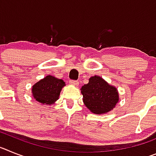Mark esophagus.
<instances>
[{"label":"esophagus","mask_w":156,"mask_h":156,"mask_svg":"<svg viewBox=\"0 0 156 156\" xmlns=\"http://www.w3.org/2000/svg\"><path fill=\"white\" fill-rule=\"evenodd\" d=\"M69 83L71 85H73V86H78L79 85V82L76 80H70Z\"/></svg>","instance_id":"esophagus-1"}]
</instances>
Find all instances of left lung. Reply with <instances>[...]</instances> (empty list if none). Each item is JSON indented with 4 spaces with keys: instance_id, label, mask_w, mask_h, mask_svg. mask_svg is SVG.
<instances>
[{
    "instance_id": "obj_1",
    "label": "left lung",
    "mask_w": 156,
    "mask_h": 156,
    "mask_svg": "<svg viewBox=\"0 0 156 156\" xmlns=\"http://www.w3.org/2000/svg\"><path fill=\"white\" fill-rule=\"evenodd\" d=\"M83 100L87 108L95 114L107 113L119 101L117 89L98 76H94L81 87Z\"/></svg>"
}]
</instances>
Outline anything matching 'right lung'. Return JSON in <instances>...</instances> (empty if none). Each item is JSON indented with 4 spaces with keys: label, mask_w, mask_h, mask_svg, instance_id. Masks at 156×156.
<instances>
[{
    "label": "right lung",
    "mask_w": 156,
    "mask_h": 156,
    "mask_svg": "<svg viewBox=\"0 0 156 156\" xmlns=\"http://www.w3.org/2000/svg\"><path fill=\"white\" fill-rule=\"evenodd\" d=\"M65 82L51 75L41 80L32 87L34 99L41 104L51 105L58 99Z\"/></svg>",
    "instance_id": "obj_1"
}]
</instances>
